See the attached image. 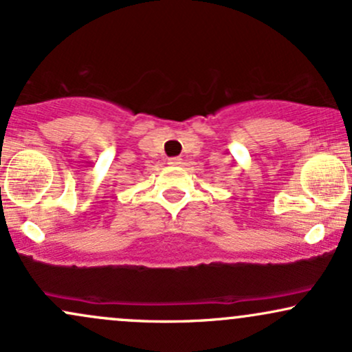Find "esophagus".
Wrapping results in <instances>:
<instances>
[{"instance_id":"esophagus-1","label":"esophagus","mask_w":352,"mask_h":352,"mask_svg":"<svg viewBox=\"0 0 352 352\" xmlns=\"http://www.w3.org/2000/svg\"><path fill=\"white\" fill-rule=\"evenodd\" d=\"M168 165H182V159L180 157H172V159H168Z\"/></svg>"}]
</instances>
